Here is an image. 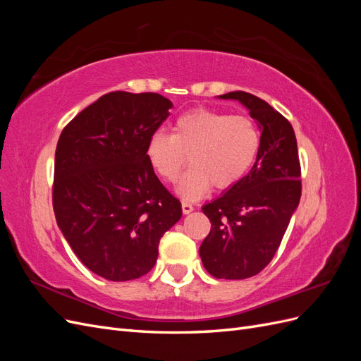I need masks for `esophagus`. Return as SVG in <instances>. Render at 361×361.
<instances>
[{
  "mask_svg": "<svg viewBox=\"0 0 361 361\" xmlns=\"http://www.w3.org/2000/svg\"><path fill=\"white\" fill-rule=\"evenodd\" d=\"M192 211H194V207H192V204H191V203H188V202H182V212H183L185 215L191 214Z\"/></svg>",
  "mask_w": 361,
  "mask_h": 361,
  "instance_id": "1",
  "label": "esophagus"
}]
</instances>
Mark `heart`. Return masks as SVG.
Returning a JSON list of instances; mask_svg holds the SVG:
<instances>
[{"instance_id":"1","label":"heart","mask_w":361,"mask_h":361,"mask_svg":"<svg viewBox=\"0 0 361 361\" xmlns=\"http://www.w3.org/2000/svg\"><path fill=\"white\" fill-rule=\"evenodd\" d=\"M260 147L256 123L247 116L195 108L176 118L171 135L152 134L147 161L158 176L174 182L188 161L176 192L185 200H197L211 190L232 188L253 166Z\"/></svg>"}]
</instances>
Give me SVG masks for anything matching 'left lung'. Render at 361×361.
<instances>
[{
	"instance_id": "obj_1",
	"label": "left lung",
	"mask_w": 361,
	"mask_h": 361,
	"mask_svg": "<svg viewBox=\"0 0 361 361\" xmlns=\"http://www.w3.org/2000/svg\"><path fill=\"white\" fill-rule=\"evenodd\" d=\"M216 97L247 108L259 126L260 147L245 176L202 207L211 232L199 253L211 276L243 280L269 264L297 211L301 197L298 147L292 125L257 96L231 92Z\"/></svg>"
}]
</instances>
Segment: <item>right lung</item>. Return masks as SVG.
<instances>
[{
	"instance_id": "right-lung-1",
	"label": "right lung",
	"mask_w": 361,
	"mask_h": 361,
	"mask_svg": "<svg viewBox=\"0 0 361 361\" xmlns=\"http://www.w3.org/2000/svg\"><path fill=\"white\" fill-rule=\"evenodd\" d=\"M171 101L158 93L113 92L63 129L52 204L73 253L94 274L134 280L154 268L159 239L182 216L146 157Z\"/></svg>"
}]
</instances>
